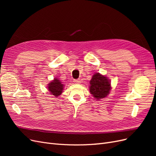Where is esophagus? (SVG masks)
<instances>
[{
  "label": "esophagus",
  "mask_w": 156,
  "mask_h": 156,
  "mask_svg": "<svg viewBox=\"0 0 156 156\" xmlns=\"http://www.w3.org/2000/svg\"><path fill=\"white\" fill-rule=\"evenodd\" d=\"M75 83H77V84H79L80 83H81V80L80 79H77V80H75V81H74Z\"/></svg>",
  "instance_id": "1"
}]
</instances>
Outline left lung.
I'll list each match as a JSON object with an SVG mask.
<instances>
[{"instance_id":"8db88e82","label":"left lung","mask_w":156,"mask_h":156,"mask_svg":"<svg viewBox=\"0 0 156 156\" xmlns=\"http://www.w3.org/2000/svg\"><path fill=\"white\" fill-rule=\"evenodd\" d=\"M90 83V92L97 100L107 97L111 89L109 80L100 73L93 75Z\"/></svg>"}]
</instances>
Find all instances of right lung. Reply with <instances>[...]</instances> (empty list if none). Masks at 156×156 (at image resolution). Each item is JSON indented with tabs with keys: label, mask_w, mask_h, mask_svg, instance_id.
Masks as SVG:
<instances>
[{
	"label": "right lung",
	"mask_w": 156,
	"mask_h": 156,
	"mask_svg": "<svg viewBox=\"0 0 156 156\" xmlns=\"http://www.w3.org/2000/svg\"><path fill=\"white\" fill-rule=\"evenodd\" d=\"M64 84L58 79H55L53 81L48 84V90L50 94L55 97H58L62 92Z\"/></svg>",
	"instance_id": "right-lung-1"
}]
</instances>
